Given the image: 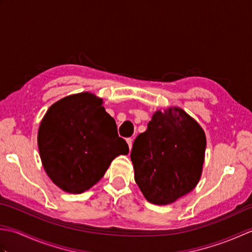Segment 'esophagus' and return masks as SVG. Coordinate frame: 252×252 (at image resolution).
I'll return each instance as SVG.
<instances>
[{
    "label": "esophagus",
    "instance_id": "34e87169",
    "mask_svg": "<svg viewBox=\"0 0 252 252\" xmlns=\"http://www.w3.org/2000/svg\"><path fill=\"white\" fill-rule=\"evenodd\" d=\"M126 143H127V145H129V148H130V151H131L132 144H133V138H126Z\"/></svg>",
    "mask_w": 252,
    "mask_h": 252
}]
</instances>
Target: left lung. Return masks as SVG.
<instances>
[{
    "mask_svg": "<svg viewBox=\"0 0 252 252\" xmlns=\"http://www.w3.org/2000/svg\"><path fill=\"white\" fill-rule=\"evenodd\" d=\"M206 135L186 112L156 111L131 151L134 179L146 199L169 205L195 189L205 160Z\"/></svg>",
    "mask_w": 252,
    "mask_h": 252,
    "instance_id": "1",
    "label": "left lung"
}]
</instances>
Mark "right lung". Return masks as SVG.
<instances>
[{"label":"right lung","mask_w":252,"mask_h":252,"mask_svg":"<svg viewBox=\"0 0 252 252\" xmlns=\"http://www.w3.org/2000/svg\"><path fill=\"white\" fill-rule=\"evenodd\" d=\"M103 99L92 93L73 94L53 104L37 132L45 172L60 189L81 194L103 178L111 161L129 154Z\"/></svg>","instance_id":"1"}]
</instances>
